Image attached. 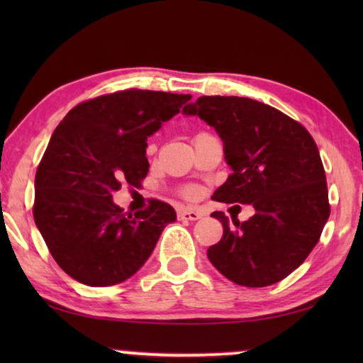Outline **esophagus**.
<instances>
[{
  "label": "esophagus",
  "mask_w": 363,
  "mask_h": 363,
  "mask_svg": "<svg viewBox=\"0 0 363 363\" xmlns=\"http://www.w3.org/2000/svg\"><path fill=\"white\" fill-rule=\"evenodd\" d=\"M201 218V211L191 210V208H182L178 210V220L182 221H196Z\"/></svg>",
  "instance_id": "obj_1"
}]
</instances>
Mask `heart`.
Returning a JSON list of instances; mask_svg holds the SVG:
<instances>
[{"label":"heart","instance_id":"1","mask_svg":"<svg viewBox=\"0 0 363 363\" xmlns=\"http://www.w3.org/2000/svg\"><path fill=\"white\" fill-rule=\"evenodd\" d=\"M183 193H185L186 196H191V195H193V190H190V188H188V190H185Z\"/></svg>","mask_w":363,"mask_h":363}]
</instances>
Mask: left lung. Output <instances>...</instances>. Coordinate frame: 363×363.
I'll list each match as a JSON object with an SVG mask.
<instances>
[{"instance_id":"1","label":"left lung","mask_w":363,"mask_h":363,"mask_svg":"<svg viewBox=\"0 0 363 363\" xmlns=\"http://www.w3.org/2000/svg\"><path fill=\"white\" fill-rule=\"evenodd\" d=\"M211 125L225 145L231 175L213 200L252 205L255 215L233 225L223 211V238L208 259L246 287L276 284L297 269L319 241L330 215L319 148L299 122L247 97L203 96L183 108Z\"/></svg>"}]
</instances>
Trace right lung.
Masks as SVG:
<instances>
[{"instance_id":"right-lung-1","label":"right lung","mask_w":363,"mask_h":363,"mask_svg":"<svg viewBox=\"0 0 363 363\" xmlns=\"http://www.w3.org/2000/svg\"><path fill=\"white\" fill-rule=\"evenodd\" d=\"M188 94L127 89L81 102L54 130L34 180L33 215L59 267L92 287L113 286L150 257L177 220L165 201L123 213L112 201L122 183L148 173L147 138L190 101Z\"/></svg>"}]
</instances>
